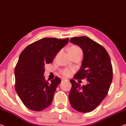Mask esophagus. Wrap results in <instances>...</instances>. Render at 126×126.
<instances>
[{"instance_id":"34e87169","label":"esophagus","mask_w":126,"mask_h":126,"mask_svg":"<svg viewBox=\"0 0 126 126\" xmlns=\"http://www.w3.org/2000/svg\"><path fill=\"white\" fill-rule=\"evenodd\" d=\"M68 81V79L66 78H63L62 79V81Z\"/></svg>"}]
</instances>
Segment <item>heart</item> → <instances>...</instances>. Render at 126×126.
Listing matches in <instances>:
<instances>
[{"instance_id":"heart-1","label":"heart","mask_w":126,"mask_h":126,"mask_svg":"<svg viewBox=\"0 0 126 126\" xmlns=\"http://www.w3.org/2000/svg\"><path fill=\"white\" fill-rule=\"evenodd\" d=\"M68 51H69V53L70 54H75V53H76L78 52H82V50L81 49V48L77 45H73L70 46L69 49ZM60 73H61V75H63V76H64L69 77L72 75V72L70 69H69L65 68V69H62L61 70H60Z\"/></svg>"}]
</instances>
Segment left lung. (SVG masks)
Returning <instances> with one entry per match:
<instances>
[{
	"instance_id": "obj_1",
	"label": "left lung",
	"mask_w": 126,
	"mask_h": 126,
	"mask_svg": "<svg viewBox=\"0 0 126 126\" xmlns=\"http://www.w3.org/2000/svg\"><path fill=\"white\" fill-rule=\"evenodd\" d=\"M70 41L80 46L84 53L81 66L74 79H86L88 83L80 87V84L71 79L69 100L76 111L89 112L102 102L109 91L113 77L111 59L102 45L88 37H75Z\"/></svg>"
}]
</instances>
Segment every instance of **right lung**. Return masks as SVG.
I'll return each instance as SVG.
<instances>
[{
    "mask_svg": "<svg viewBox=\"0 0 126 126\" xmlns=\"http://www.w3.org/2000/svg\"><path fill=\"white\" fill-rule=\"evenodd\" d=\"M69 38H44L27 46L20 53L15 67V88L24 105L41 111L52 103L61 79L56 76L49 83L44 76L45 65L51 63Z\"/></svg>",
    "mask_w": 126,
    "mask_h": 126,
    "instance_id": "add662e5",
    "label": "right lung"
}]
</instances>
